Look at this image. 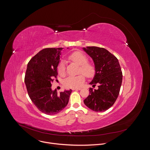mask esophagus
Returning <instances> with one entry per match:
<instances>
[{"instance_id": "esophagus-1", "label": "esophagus", "mask_w": 150, "mask_h": 150, "mask_svg": "<svg viewBox=\"0 0 150 150\" xmlns=\"http://www.w3.org/2000/svg\"><path fill=\"white\" fill-rule=\"evenodd\" d=\"M81 88H73L72 90H80Z\"/></svg>"}]
</instances>
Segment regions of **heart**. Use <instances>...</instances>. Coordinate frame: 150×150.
<instances>
[{"label":"heart","instance_id":"1","mask_svg":"<svg viewBox=\"0 0 150 150\" xmlns=\"http://www.w3.org/2000/svg\"><path fill=\"white\" fill-rule=\"evenodd\" d=\"M71 61L80 65L79 72L82 73L87 78H93L96 74V68L93 64L88 63L87 56L79 51L72 53L68 57ZM57 72L60 76H65L66 74L65 63L61 60L57 66ZM83 74V75H84ZM83 74L77 76H69L63 81V85L67 88H78L83 83L85 76Z\"/></svg>","mask_w":150,"mask_h":150}]
</instances>
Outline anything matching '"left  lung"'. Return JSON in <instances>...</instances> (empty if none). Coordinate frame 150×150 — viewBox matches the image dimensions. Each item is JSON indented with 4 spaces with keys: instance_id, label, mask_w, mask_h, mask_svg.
Here are the masks:
<instances>
[{
    "instance_id": "1",
    "label": "left lung",
    "mask_w": 150,
    "mask_h": 150,
    "mask_svg": "<svg viewBox=\"0 0 150 150\" xmlns=\"http://www.w3.org/2000/svg\"><path fill=\"white\" fill-rule=\"evenodd\" d=\"M93 60L96 74L90 84L98 85L97 90L90 88V95L83 100L95 112L109 109L115 103L122 82V72L118 59L108 50L96 46L83 47Z\"/></svg>"
}]
</instances>
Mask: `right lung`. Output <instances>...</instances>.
I'll return each mask as SVG.
<instances>
[{
	"instance_id": "add662e5",
	"label": "right lung",
	"mask_w": 150,
	"mask_h": 150,
	"mask_svg": "<svg viewBox=\"0 0 150 150\" xmlns=\"http://www.w3.org/2000/svg\"><path fill=\"white\" fill-rule=\"evenodd\" d=\"M63 48H46L40 51L28 62L25 83L28 96L41 112L53 115L67 105L71 90L57 93L52 90L53 78H56L60 52Z\"/></svg>"
}]
</instances>
